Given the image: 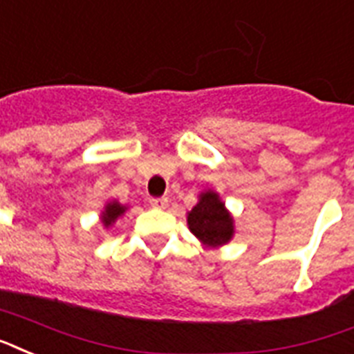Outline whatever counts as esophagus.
Listing matches in <instances>:
<instances>
[{
	"instance_id": "esophagus-1",
	"label": "esophagus",
	"mask_w": 354,
	"mask_h": 354,
	"mask_svg": "<svg viewBox=\"0 0 354 354\" xmlns=\"http://www.w3.org/2000/svg\"><path fill=\"white\" fill-rule=\"evenodd\" d=\"M167 204H169V198H167V196H153V198H150V206L158 207V209L167 207Z\"/></svg>"
}]
</instances>
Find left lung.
I'll use <instances>...</instances> for the list:
<instances>
[{"label":"left lung","instance_id":"1","mask_svg":"<svg viewBox=\"0 0 354 354\" xmlns=\"http://www.w3.org/2000/svg\"><path fill=\"white\" fill-rule=\"evenodd\" d=\"M187 225L202 243L217 247L230 241L234 234L230 213L219 201V195L213 191L202 193L201 201L187 215Z\"/></svg>","mask_w":354,"mask_h":354}]
</instances>
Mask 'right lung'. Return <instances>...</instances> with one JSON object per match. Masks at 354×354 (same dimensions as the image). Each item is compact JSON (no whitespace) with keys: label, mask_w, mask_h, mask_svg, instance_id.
<instances>
[{"label":"right lung","mask_w":354,"mask_h":354,"mask_svg":"<svg viewBox=\"0 0 354 354\" xmlns=\"http://www.w3.org/2000/svg\"><path fill=\"white\" fill-rule=\"evenodd\" d=\"M124 209H126V207L120 206L118 202H111V204H107V206H105L104 215H102V221H104V225L109 226L111 223H115V219H117L118 215H122Z\"/></svg>","instance_id":"obj_1"}]
</instances>
